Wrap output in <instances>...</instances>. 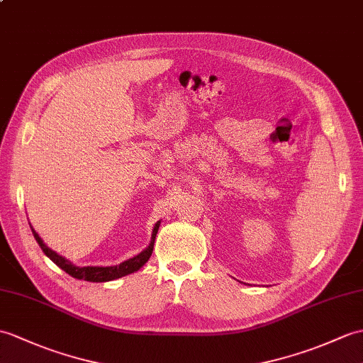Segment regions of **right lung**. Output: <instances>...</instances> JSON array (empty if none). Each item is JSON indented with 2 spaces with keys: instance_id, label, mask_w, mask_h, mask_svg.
I'll use <instances>...</instances> for the list:
<instances>
[{
  "instance_id": "1",
  "label": "right lung",
  "mask_w": 363,
  "mask_h": 363,
  "mask_svg": "<svg viewBox=\"0 0 363 363\" xmlns=\"http://www.w3.org/2000/svg\"><path fill=\"white\" fill-rule=\"evenodd\" d=\"M159 225H161V223H156L153 233H151L150 246L145 250H142L139 255L126 259V261H123V263L117 264V266H105V267L104 266H83V267H80V266L72 264L69 259H66L65 257L58 255L57 252H54L52 249H49L46 244L43 242V240L38 237V233L33 230L32 227H30V229H32V233H33V238L37 240L38 246L41 247V250L45 252L46 257L52 259L54 263L60 269H63L66 274H69L71 277L77 278V280H85V281H92V283H104V281H111V280H116V278H121V277L136 272L143 264L147 263V261L151 257V254H153L155 240H156V233L159 230Z\"/></svg>"
}]
</instances>
